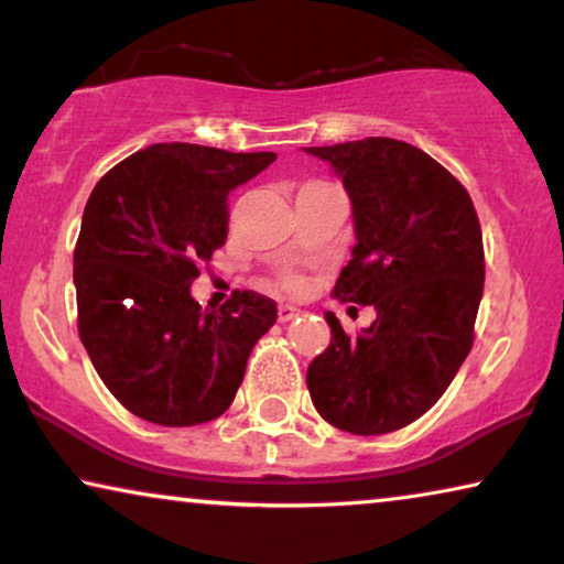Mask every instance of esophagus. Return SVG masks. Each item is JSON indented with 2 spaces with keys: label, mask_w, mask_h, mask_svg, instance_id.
<instances>
[{
  "label": "esophagus",
  "mask_w": 564,
  "mask_h": 564,
  "mask_svg": "<svg viewBox=\"0 0 564 564\" xmlns=\"http://www.w3.org/2000/svg\"><path fill=\"white\" fill-rule=\"evenodd\" d=\"M295 315H300L297 307H292V305H280V307H276V318H280V323H288V321L295 318Z\"/></svg>",
  "instance_id": "1"
}]
</instances>
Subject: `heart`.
<instances>
[{"label":"heart","mask_w":564,"mask_h":564,"mask_svg":"<svg viewBox=\"0 0 564 564\" xmlns=\"http://www.w3.org/2000/svg\"><path fill=\"white\" fill-rule=\"evenodd\" d=\"M288 284H290V288H295V284H297V280H288Z\"/></svg>","instance_id":"b5f03b06"}]
</instances>
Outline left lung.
I'll return each instance as SVG.
<instances>
[{
	"mask_svg": "<svg viewBox=\"0 0 564 564\" xmlns=\"http://www.w3.org/2000/svg\"><path fill=\"white\" fill-rule=\"evenodd\" d=\"M305 153L330 164L351 199L357 243L336 297L377 313L357 338L326 313L330 344L307 367V390L336 429L390 434L444 395L473 349L480 220L467 189L411 143L367 138Z\"/></svg>",
	"mask_w": 564,
	"mask_h": 564,
	"instance_id": "1",
	"label": "left lung"
}]
</instances>
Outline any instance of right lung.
<instances>
[{"label": "right lung", "mask_w": 564, "mask_h": 564, "mask_svg": "<svg viewBox=\"0 0 564 564\" xmlns=\"http://www.w3.org/2000/svg\"><path fill=\"white\" fill-rule=\"evenodd\" d=\"M276 153L153 143L112 166L84 207L74 251L79 336L107 390L159 426L218 419L243 382L276 305L234 292L220 311L192 297L199 264L228 236V195Z\"/></svg>", "instance_id": "right-lung-1"}]
</instances>
